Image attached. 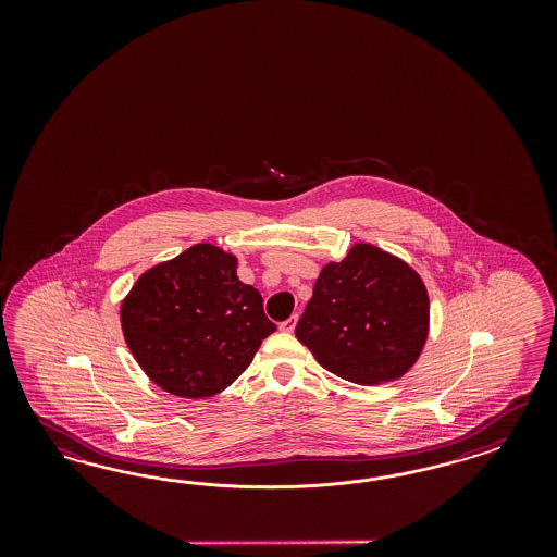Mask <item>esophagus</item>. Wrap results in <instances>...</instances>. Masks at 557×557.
<instances>
[{
	"mask_svg": "<svg viewBox=\"0 0 557 557\" xmlns=\"http://www.w3.org/2000/svg\"><path fill=\"white\" fill-rule=\"evenodd\" d=\"M296 322H298V314H292L287 321H284L282 324H280V331H282V333H294V329H296Z\"/></svg>",
	"mask_w": 557,
	"mask_h": 557,
	"instance_id": "1",
	"label": "esophagus"
}]
</instances>
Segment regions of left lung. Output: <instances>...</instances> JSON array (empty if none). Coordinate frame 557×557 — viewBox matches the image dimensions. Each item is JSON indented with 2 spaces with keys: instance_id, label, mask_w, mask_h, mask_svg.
Wrapping results in <instances>:
<instances>
[{
  "instance_id": "8db88e82",
  "label": "left lung",
  "mask_w": 557,
  "mask_h": 557,
  "mask_svg": "<svg viewBox=\"0 0 557 557\" xmlns=\"http://www.w3.org/2000/svg\"><path fill=\"white\" fill-rule=\"evenodd\" d=\"M429 294L400 257L355 243L329 261L306 304L296 337L324 370L361 386L403 377L429 337Z\"/></svg>"
}]
</instances>
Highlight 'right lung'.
<instances>
[{"instance_id":"right-lung-1","label":"right lung","mask_w":557,"mask_h":557,"mask_svg":"<svg viewBox=\"0 0 557 557\" xmlns=\"http://www.w3.org/2000/svg\"><path fill=\"white\" fill-rule=\"evenodd\" d=\"M235 255L198 243L145 271L120 306L124 341L161 389L210 398L253 361L275 324L261 294L236 275Z\"/></svg>"}]
</instances>
